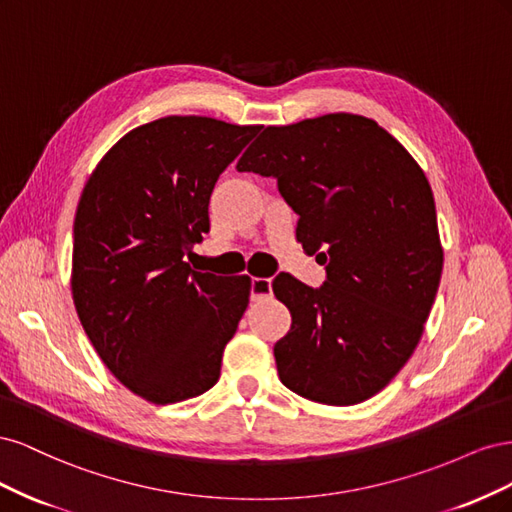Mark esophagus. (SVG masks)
Masks as SVG:
<instances>
[{"label":"esophagus","instance_id":"1","mask_svg":"<svg viewBox=\"0 0 512 512\" xmlns=\"http://www.w3.org/2000/svg\"><path fill=\"white\" fill-rule=\"evenodd\" d=\"M250 292H252V301L267 299V297H271L273 284H271L269 277H254L252 286H250Z\"/></svg>","mask_w":512,"mask_h":512}]
</instances>
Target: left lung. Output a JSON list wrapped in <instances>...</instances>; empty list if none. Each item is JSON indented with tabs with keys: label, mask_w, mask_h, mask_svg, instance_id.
<instances>
[{
	"label": "left lung",
	"mask_w": 512,
	"mask_h": 512,
	"mask_svg": "<svg viewBox=\"0 0 512 512\" xmlns=\"http://www.w3.org/2000/svg\"><path fill=\"white\" fill-rule=\"evenodd\" d=\"M237 170L277 179L303 250L327 265L320 288L275 277L292 316L273 348L280 380L327 406L374 397L408 363L440 286L423 168L374 119L331 113L265 128Z\"/></svg>",
	"instance_id": "1"
}]
</instances>
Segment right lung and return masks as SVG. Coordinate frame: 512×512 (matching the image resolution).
Listing matches in <instances>:
<instances>
[{
    "mask_svg": "<svg viewBox=\"0 0 512 512\" xmlns=\"http://www.w3.org/2000/svg\"><path fill=\"white\" fill-rule=\"evenodd\" d=\"M260 126L170 115L108 149L74 218L72 299L102 363L151 404L203 395L250 303V277L194 271L215 181Z\"/></svg>",
    "mask_w": 512,
    "mask_h": 512,
    "instance_id": "obj_1",
    "label": "right lung"
}]
</instances>
